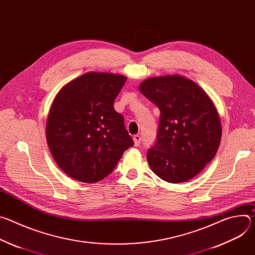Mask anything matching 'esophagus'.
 <instances>
[{"label":"esophagus","instance_id":"1","mask_svg":"<svg viewBox=\"0 0 255 255\" xmlns=\"http://www.w3.org/2000/svg\"><path fill=\"white\" fill-rule=\"evenodd\" d=\"M133 141H134V145L135 146H139V145L141 144V141H142V138L139 134H136L133 136Z\"/></svg>","mask_w":255,"mask_h":255}]
</instances>
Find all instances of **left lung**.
Here are the masks:
<instances>
[{
    "instance_id": "1",
    "label": "left lung",
    "mask_w": 255,
    "mask_h": 255,
    "mask_svg": "<svg viewBox=\"0 0 255 255\" xmlns=\"http://www.w3.org/2000/svg\"><path fill=\"white\" fill-rule=\"evenodd\" d=\"M139 90L160 111L156 139L147 151L151 169L168 183L191 179L214 158L221 141L213 102L196 83L177 75L148 79Z\"/></svg>"
}]
</instances>
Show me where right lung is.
Wrapping results in <instances>:
<instances>
[{
	"mask_svg": "<svg viewBox=\"0 0 255 255\" xmlns=\"http://www.w3.org/2000/svg\"><path fill=\"white\" fill-rule=\"evenodd\" d=\"M126 78L88 72L56 96L47 119L46 139L57 165L82 183L110 174L134 142L114 102Z\"/></svg>",
	"mask_w": 255,
	"mask_h": 255,
	"instance_id": "add662e5",
	"label": "right lung"
}]
</instances>
